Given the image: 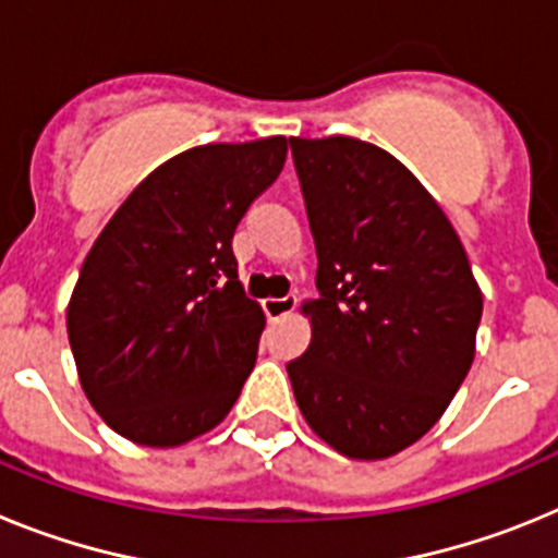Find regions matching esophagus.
Here are the masks:
<instances>
[{
	"label": "esophagus",
	"instance_id": "34e87169",
	"mask_svg": "<svg viewBox=\"0 0 558 558\" xmlns=\"http://www.w3.org/2000/svg\"><path fill=\"white\" fill-rule=\"evenodd\" d=\"M295 307V295H284V299H265L263 310L268 315V322H279L288 313H293Z\"/></svg>",
	"mask_w": 558,
	"mask_h": 558
}]
</instances>
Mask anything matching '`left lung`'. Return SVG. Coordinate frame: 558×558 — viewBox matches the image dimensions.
Returning a JSON list of instances; mask_svg holds the SVG:
<instances>
[{
  "label": "left lung",
  "mask_w": 558,
  "mask_h": 558,
  "mask_svg": "<svg viewBox=\"0 0 558 558\" xmlns=\"http://www.w3.org/2000/svg\"><path fill=\"white\" fill-rule=\"evenodd\" d=\"M315 240L307 352L288 363L322 441L379 461L436 425L475 360L483 293L456 229L391 153L290 136Z\"/></svg>",
  "instance_id": "8db88e82"
}]
</instances>
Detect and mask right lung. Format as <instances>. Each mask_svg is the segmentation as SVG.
Wrapping results in <instances>:
<instances>
[{
    "mask_svg": "<svg viewBox=\"0 0 558 558\" xmlns=\"http://www.w3.org/2000/svg\"><path fill=\"white\" fill-rule=\"evenodd\" d=\"M284 159V136L190 147L128 195L83 259L69 347L92 408L133 445H186L243 391L265 315L231 236Z\"/></svg>",
    "mask_w": 558,
    "mask_h": 558,
    "instance_id": "add662e5",
    "label": "right lung"
}]
</instances>
